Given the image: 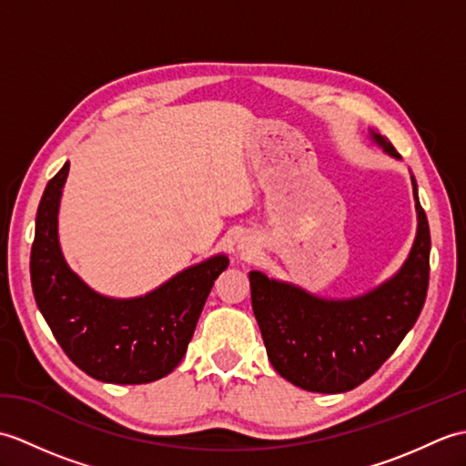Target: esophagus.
<instances>
[{
    "instance_id": "esophagus-1",
    "label": "esophagus",
    "mask_w": 466,
    "mask_h": 466,
    "mask_svg": "<svg viewBox=\"0 0 466 466\" xmlns=\"http://www.w3.org/2000/svg\"><path fill=\"white\" fill-rule=\"evenodd\" d=\"M240 248H244V244H242V246H240Z\"/></svg>"
}]
</instances>
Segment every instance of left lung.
<instances>
[{
  "label": "left lung",
  "instance_id": "1",
  "mask_svg": "<svg viewBox=\"0 0 466 466\" xmlns=\"http://www.w3.org/2000/svg\"><path fill=\"white\" fill-rule=\"evenodd\" d=\"M370 140L400 160L379 132ZM417 236L389 280L352 299H324L292 282L248 274L252 310L270 364L282 379L310 392L352 390L380 369L417 322L429 289L431 230L410 174Z\"/></svg>",
  "mask_w": 466,
  "mask_h": 466
}]
</instances>
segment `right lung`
<instances>
[{"mask_svg": "<svg viewBox=\"0 0 466 466\" xmlns=\"http://www.w3.org/2000/svg\"><path fill=\"white\" fill-rule=\"evenodd\" d=\"M67 174L69 162L47 182L37 206L29 262L37 309L69 360L92 379L154 382L184 359L214 280L230 260L214 254L134 299L94 290L69 268L59 246L57 214Z\"/></svg>", "mask_w": 466, "mask_h": 466, "instance_id": "add662e5", "label": "right lung"}]
</instances>
